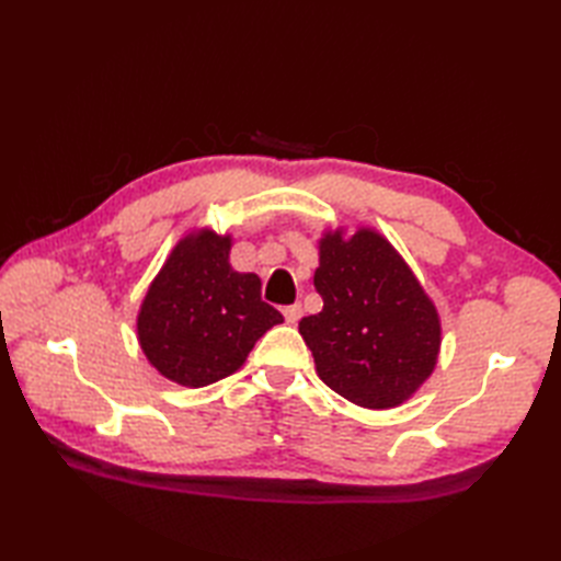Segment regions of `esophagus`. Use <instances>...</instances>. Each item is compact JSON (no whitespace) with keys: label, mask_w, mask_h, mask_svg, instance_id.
I'll list each match as a JSON object with an SVG mask.
<instances>
[{"label":"esophagus","mask_w":561,"mask_h":561,"mask_svg":"<svg viewBox=\"0 0 561 561\" xmlns=\"http://www.w3.org/2000/svg\"><path fill=\"white\" fill-rule=\"evenodd\" d=\"M301 316H304V306H301V304H294V306H287V308H284V318H287V323H289V325L299 323Z\"/></svg>","instance_id":"1"}]
</instances>
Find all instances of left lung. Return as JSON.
<instances>
[{
    "label": "left lung",
    "mask_w": 561,
    "mask_h": 561,
    "mask_svg": "<svg viewBox=\"0 0 561 561\" xmlns=\"http://www.w3.org/2000/svg\"><path fill=\"white\" fill-rule=\"evenodd\" d=\"M313 284L323 311L299 332L320 380L368 410L410 400L436 366L440 320L398 250L371 229L328 231Z\"/></svg>",
    "instance_id": "8db88e82"
}]
</instances>
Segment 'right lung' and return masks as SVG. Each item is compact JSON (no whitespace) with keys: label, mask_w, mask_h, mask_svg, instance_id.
<instances>
[{"label":"right lung","mask_w":561,"mask_h":561,"mask_svg":"<svg viewBox=\"0 0 561 561\" xmlns=\"http://www.w3.org/2000/svg\"><path fill=\"white\" fill-rule=\"evenodd\" d=\"M229 250L231 236H185L141 301V352L178 386L202 388L236 374L255 342L284 323L262 301L257 274L229 265Z\"/></svg>","instance_id":"1"}]
</instances>
